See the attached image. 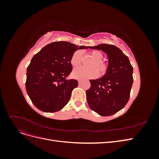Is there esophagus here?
I'll return each instance as SVG.
<instances>
[{"instance_id": "obj_1", "label": "esophagus", "mask_w": 159, "mask_h": 159, "mask_svg": "<svg viewBox=\"0 0 159 159\" xmlns=\"http://www.w3.org/2000/svg\"><path fill=\"white\" fill-rule=\"evenodd\" d=\"M81 80H78V83H79V84H81Z\"/></svg>"}]
</instances>
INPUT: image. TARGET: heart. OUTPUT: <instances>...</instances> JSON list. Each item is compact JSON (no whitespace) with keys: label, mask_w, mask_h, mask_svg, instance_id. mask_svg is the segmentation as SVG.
<instances>
[{"label":"heart","mask_w":159,"mask_h":159,"mask_svg":"<svg viewBox=\"0 0 159 159\" xmlns=\"http://www.w3.org/2000/svg\"><path fill=\"white\" fill-rule=\"evenodd\" d=\"M89 54L95 60V62L91 68L93 70H85L82 67L77 68L72 71V76L74 78L78 80L93 79L97 78L99 75L98 70L101 75H104L107 74L108 70V64L106 62L102 61L103 57V53L99 50H93L89 53ZM81 60H82V53L79 50L76 51L71 57V64L74 67H78L81 65ZM94 69L97 70H94Z\"/></svg>","instance_id":"heart-1"}]
</instances>
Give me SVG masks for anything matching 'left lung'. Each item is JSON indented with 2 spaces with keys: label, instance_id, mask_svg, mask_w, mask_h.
<instances>
[{
  "label": "left lung",
  "instance_id": "left-lung-1",
  "mask_svg": "<svg viewBox=\"0 0 159 159\" xmlns=\"http://www.w3.org/2000/svg\"><path fill=\"white\" fill-rule=\"evenodd\" d=\"M89 48L101 50L109 57L107 74L103 78L89 80L86 91L89 107L102 116H110L125 106L133 82V68L128 57L117 47L102 44Z\"/></svg>",
  "mask_w": 159,
  "mask_h": 159
}]
</instances>
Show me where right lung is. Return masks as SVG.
Instances as JSON below:
<instances>
[{"label":"right lung","instance_id":"obj_1","mask_svg":"<svg viewBox=\"0 0 159 159\" xmlns=\"http://www.w3.org/2000/svg\"><path fill=\"white\" fill-rule=\"evenodd\" d=\"M88 48L68 42H54L33 56L27 68L26 89L32 103L40 111H58L68 103L75 80H66L72 71L70 60L75 51Z\"/></svg>","mask_w":159,"mask_h":159}]
</instances>
